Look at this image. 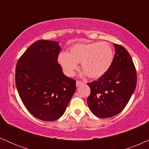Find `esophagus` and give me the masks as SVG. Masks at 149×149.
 <instances>
[{
  "mask_svg": "<svg viewBox=\"0 0 149 149\" xmlns=\"http://www.w3.org/2000/svg\"><path fill=\"white\" fill-rule=\"evenodd\" d=\"M84 84V83H83L82 82H81V81H79V80L76 81V86H77V87L80 86V85H82V84Z\"/></svg>",
  "mask_w": 149,
  "mask_h": 149,
  "instance_id": "1",
  "label": "esophagus"
}]
</instances>
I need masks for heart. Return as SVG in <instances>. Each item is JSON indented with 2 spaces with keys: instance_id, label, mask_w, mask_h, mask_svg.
<instances>
[{
  "instance_id": "1",
  "label": "heart",
  "mask_w": 149,
  "mask_h": 149,
  "mask_svg": "<svg viewBox=\"0 0 149 149\" xmlns=\"http://www.w3.org/2000/svg\"><path fill=\"white\" fill-rule=\"evenodd\" d=\"M114 57V49L108 43H78L69 47L67 54L61 53L58 62L67 76H73L81 63L82 76L98 79L108 72Z\"/></svg>"
}]
</instances>
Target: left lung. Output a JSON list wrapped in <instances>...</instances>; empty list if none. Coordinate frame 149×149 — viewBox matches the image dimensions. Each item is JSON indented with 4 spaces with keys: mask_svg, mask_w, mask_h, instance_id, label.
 <instances>
[{
    "mask_svg": "<svg viewBox=\"0 0 149 149\" xmlns=\"http://www.w3.org/2000/svg\"><path fill=\"white\" fill-rule=\"evenodd\" d=\"M115 55L108 72L88 84L91 94L87 104L97 117L109 118L125 108L136 87V70L130 54L122 45L114 43Z\"/></svg>",
    "mask_w": 149,
    "mask_h": 149,
    "instance_id": "left-lung-1",
    "label": "left lung"
}]
</instances>
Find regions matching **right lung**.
<instances>
[{
	"label": "right lung",
	"mask_w": 149,
	"mask_h": 149,
	"mask_svg": "<svg viewBox=\"0 0 149 149\" xmlns=\"http://www.w3.org/2000/svg\"><path fill=\"white\" fill-rule=\"evenodd\" d=\"M61 49L57 41H35L15 68V84L22 102L32 115L45 121L60 118L76 90V80L64 75L58 64Z\"/></svg>",
	"instance_id": "right-lung-1"
}]
</instances>
